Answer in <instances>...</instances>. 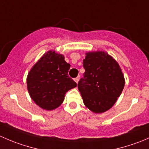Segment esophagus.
Returning <instances> with one entry per match:
<instances>
[{
	"instance_id": "esophagus-1",
	"label": "esophagus",
	"mask_w": 149,
	"mask_h": 149,
	"mask_svg": "<svg viewBox=\"0 0 149 149\" xmlns=\"http://www.w3.org/2000/svg\"><path fill=\"white\" fill-rule=\"evenodd\" d=\"M74 81L76 82V83H78V82H79V77L76 78V79H74Z\"/></svg>"
}]
</instances>
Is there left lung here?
I'll use <instances>...</instances> for the list:
<instances>
[{"label":"left lung","mask_w":149,"mask_h":149,"mask_svg":"<svg viewBox=\"0 0 149 149\" xmlns=\"http://www.w3.org/2000/svg\"><path fill=\"white\" fill-rule=\"evenodd\" d=\"M84 77L78 88L85 106L95 113L110 109L120 96L125 79L116 61L102 51L88 52L83 61Z\"/></svg>","instance_id":"obj_1"}]
</instances>
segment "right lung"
<instances>
[{
    "mask_svg": "<svg viewBox=\"0 0 149 149\" xmlns=\"http://www.w3.org/2000/svg\"><path fill=\"white\" fill-rule=\"evenodd\" d=\"M70 67L64 55L49 50L31 68L26 79L27 89L39 107L46 110L56 109L65 93L77 86L68 74Z\"/></svg>",
    "mask_w": 149,
    "mask_h": 149,
    "instance_id": "1",
    "label": "right lung"
}]
</instances>
